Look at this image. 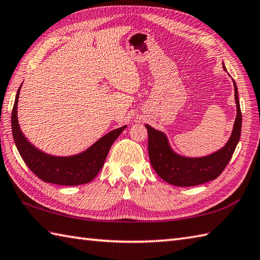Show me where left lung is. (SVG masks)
<instances>
[{
	"label": "left lung",
	"instance_id": "8db88e82",
	"mask_svg": "<svg viewBox=\"0 0 260 260\" xmlns=\"http://www.w3.org/2000/svg\"><path fill=\"white\" fill-rule=\"evenodd\" d=\"M225 70V67L223 66ZM237 116L233 133L225 145L210 155L186 157L176 154L163 132L145 125L148 133V156L159 178L176 186H194L217 179L227 167L241 134V110L238 89L234 80Z\"/></svg>",
	"mask_w": 260,
	"mask_h": 260
}]
</instances>
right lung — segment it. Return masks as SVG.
<instances>
[{
    "label": "right lung",
    "instance_id": "obj_1",
    "mask_svg": "<svg viewBox=\"0 0 260 260\" xmlns=\"http://www.w3.org/2000/svg\"><path fill=\"white\" fill-rule=\"evenodd\" d=\"M21 86L15 96L12 109V134L21 157L39 179L58 185L86 184L96 178L102 170L113 143L126 126L116 128L103 136L86 151L71 156H54L32 145L22 133L18 120V102Z\"/></svg>",
    "mask_w": 260,
    "mask_h": 260
}]
</instances>
